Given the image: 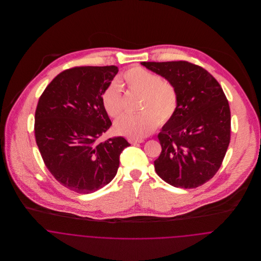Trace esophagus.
<instances>
[{
	"label": "esophagus",
	"mask_w": 261,
	"mask_h": 261,
	"mask_svg": "<svg viewBox=\"0 0 261 261\" xmlns=\"http://www.w3.org/2000/svg\"><path fill=\"white\" fill-rule=\"evenodd\" d=\"M128 142L132 144V145H137V144H142L144 143L145 141L143 139H140V140H136V139H128Z\"/></svg>",
	"instance_id": "esophagus-1"
}]
</instances>
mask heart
Masks as SVG:
<instances>
[{
	"label": "heart",
	"mask_w": 261,
	"mask_h": 261,
	"mask_svg": "<svg viewBox=\"0 0 261 261\" xmlns=\"http://www.w3.org/2000/svg\"><path fill=\"white\" fill-rule=\"evenodd\" d=\"M122 79L129 91L142 94V112L120 116L114 123L117 135L139 140L151 134L159 122L165 124L174 116L178 108V93L171 82L142 67L127 69ZM101 101L110 116L115 118L121 114V93L116 84H111L105 89Z\"/></svg>",
	"instance_id": "obj_1"
}]
</instances>
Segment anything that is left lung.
<instances>
[{"label":"left lung","mask_w":261,"mask_h":261,"mask_svg":"<svg viewBox=\"0 0 261 261\" xmlns=\"http://www.w3.org/2000/svg\"><path fill=\"white\" fill-rule=\"evenodd\" d=\"M165 77L178 93L174 116L158 136L162 151L155 173L168 184L192 189L212 179L230 143L231 114L218 81L188 61L142 62Z\"/></svg>","instance_id":"left-lung-1"}]
</instances>
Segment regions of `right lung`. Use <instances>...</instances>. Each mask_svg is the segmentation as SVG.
<instances>
[{"instance_id":"1","label":"right lung","mask_w":261,"mask_h":261,"mask_svg":"<svg viewBox=\"0 0 261 261\" xmlns=\"http://www.w3.org/2000/svg\"><path fill=\"white\" fill-rule=\"evenodd\" d=\"M117 66H77L45 88L35 112V139L45 166L67 189L93 193L116 175L119 155L130 146L122 137L99 142L112 121L101 95Z\"/></svg>"}]
</instances>
